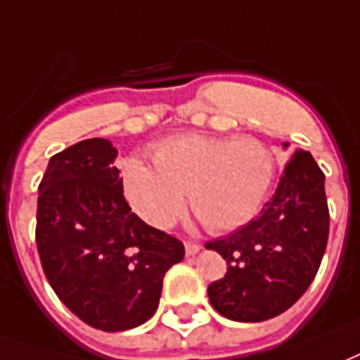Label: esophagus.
Instances as JSON below:
<instances>
[{
    "mask_svg": "<svg viewBox=\"0 0 360 360\" xmlns=\"http://www.w3.org/2000/svg\"><path fill=\"white\" fill-rule=\"evenodd\" d=\"M198 250H200V243L198 241L185 240V251H187V255H195Z\"/></svg>",
    "mask_w": 360,
    "mask_h": 360,
    "instance_id": "1",
    "label": "esophagus"
}]
</instances>
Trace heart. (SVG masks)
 Returning <instances> with one entry per match:
<instances>
[{
    "label": "heart",
    "mask_w": 360,
    "mask_h": 360,
    "mask_svg": "<svg viewBox=\"0 0 360 360\" xmlns=\"http://www.w3.org/2000/svg\"><path fill=\"white\" fill-rule=\"evenodd\" d=\"M154 167L138 158L122 165V188L136 214L167 228L185 205L212 232L251 222L267 198L275 158L257 138L179 134L152 150Z\"/></svg>",
    "instance_id": "b5f03b06"
}]
</instances>
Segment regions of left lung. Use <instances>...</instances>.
Wrapping results in <instances>:
<instances>
[{"instance_id":"obj_1","label":"left lung","mask_w":360,"mask_h":360,"mask_svg":"<svg viewBox=\"0 0 360 360\" xmlns=\"http://www.w3.org/2000/svg\"><path fill=\"white\" fill-rule=\"evenodd\" d=\"M323 183L326 175L310 152H294L261 214L206 243L228 263L226 275L208 285L218 314L233 321L269 320L308 290L328 245Z\"/></svg>"}]
</instances>
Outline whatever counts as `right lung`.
<instances>
[{
  "mask_svg": "<svg viewBox=\"0 0 360 360\" xmlns=\"http://www.w3.org/2000/svg\"><path fill=\"white\" fill-rule=\"evenodd\" d=\"M117 148L89 138L52 155L39 185L37 250L52 290L103 331L148 321L183 241L140 220L124 198Z\"/></svg>",
  "mask_w": 360,
  "mask_h": 360,
  "instance_id": "add662e5",
  "label": "right lung"
}]
</instances>
